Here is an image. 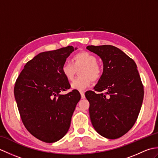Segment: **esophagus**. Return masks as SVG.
<instances>
[{"instance_id": "34e87169", "label": "esophagus", "mask_w": 158, "mask_h": 158, "mask_svg": "<svg viewBox=\"0 0 158 158\" xmlns=\"http://www.w3.org/2000/svg\"><path fill=\"white\" fill-rule=\"evenodd\" d=\"M80 94H81V98H85V93L83 91H80Z\"/></svg>"}]
</instances>
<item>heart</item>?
Masks as SVG:
<instances>
[{
	"mask_svg": "<svg viewBox=\"0 0 158 158\" xmlns=\"http://www.w3.org/2000/svg\"><path fill=\"white\" fill-rule=\"evenodd\" d=\"M73 64L64 62L61 66V72L64 77L72 81L76 73V69L79 70V77L71 83L72 88L83 90L92 84V81H96L101 78L102 69L98 64L96 56L88 52H81L76 53L73 58Z\"/></svg>",
	"mask_w": 158,
	"mask_h": 158,
	"instance_id": "heart-1",
	"label": "heart"
}]
</instances>
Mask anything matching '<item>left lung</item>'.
Returning a JSON list of instances; mask_svg holds the SVG:
<instances>
[{"label":"left lung","instance_id":"obj_1","mask_svg":"<svg viewBox=\"0 0 158 158\" xmlns=\"http://www.w3.org/2000/svg\"><path fill=\"white\" fill-rule=\"evenodd\" d=\"M103 62L94 91L86 92L92 126L100 135L115 139L126 134L138 118L144 88L135 61L113 45L86 48Z\"/></svg>","mask_w":158,"mask_h":158}]
</instances>
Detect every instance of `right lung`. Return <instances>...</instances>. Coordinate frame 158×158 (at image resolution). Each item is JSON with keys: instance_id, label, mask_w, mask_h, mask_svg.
<instances>
[{"instance_id": "obj_1", "label": "right lung", "mask_w": 158, "mask_h": 158, "mask_svg": "<svg viewBox=\"0 0 158 158\" xmlns=\"http://www.w3.org/2000/svg\"><path fill=\"white\" fill-rule=\"evenodd\" d=\"M76 48L68 46L40 53L24 66L15 81L14 96L22 122L32 136L54 143L68 132L73 113L81 99L70 88L61 66Z\"/></svg>"}]
</instances>
